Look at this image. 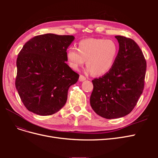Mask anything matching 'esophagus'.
I'll return each instance as SVG.
<instances>
[{"mask_svg": "<svg viewBox=\"0 0 158 158\" xmlns=\"http://www.w3.org/2000/svg\"><path fill=\"white\" fill-rule=\"evenodd\" d=\"M85 77H84V76L83 75H80V77H79V81L80 82H83V81L85 80Z\"/></svg>", "mask_w": 158, "mask_h": 158, "instance_id": "obj_1", "label": "esophagus"}]
</instances>
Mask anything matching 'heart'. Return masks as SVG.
Listing matches in <instances>:
<instances>
[{
    "label": "heart",
    "mask_w": 158,
    "mask_h": 158,
    "mask_svg": "<svg viewBox=\"0 0 158 158\" xmlns=\"http://www.w3.org/2000/svg\"><path fill=\"white\" fill-rule=\"evenodd\" d=\"M118 52V46L113 40L87 38L78 42V49L69 48L66 56L73 69H78L86 60L87 73L101 76L112 69Z\"/></svg>",
    "instance_id": "heart-1"
}]
</instances>
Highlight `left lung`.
<instances>
[{"instance_id": "1", "label": "left lung", "mask_w": 158, "mask_h": 158, "mask_svg": "<svg viewBox=\"0 0 158 158\" xmlns=\"http://www.w3.org/2000/svg\"><path fill=\"white\" fill-rule=\"evenodd\" d=\"M119 49L113 67L102 78L92 80L90 106L107 119L126 116L135 108L143 92L146 62L136 43L117 35Z\"/></svg>"}]
</instances>
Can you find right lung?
<instances>
[{"label": "right lung", "instance_id": "obj_1", "mask_svg": "<svg viewBox=\"0 0 158 158\" xmlns=\"http://www.w3.org/2000/svg\"><path fill=\"white\" fill-rule=\"evenodd\" d=\"M75 37L53 33L37 35L23 46L16 60V88L28 111L51 115L63 108L70 85L79 75L66 63Z\"/></svg>", "mask_w": 158, "mask_h": 158}]
</instances>
